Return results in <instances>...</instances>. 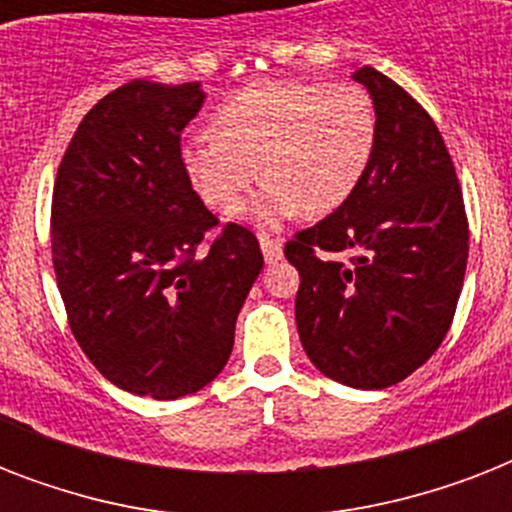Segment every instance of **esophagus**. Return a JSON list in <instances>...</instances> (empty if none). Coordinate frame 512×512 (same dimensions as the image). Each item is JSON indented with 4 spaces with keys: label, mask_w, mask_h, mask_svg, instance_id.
<instances>
[{
    "label": "esophagus",
    "mask_w": 512,
    "mask_h": 512,
    "mask_svg": "<svg viewBox=\"0 0 512 512\" xmlns=\"http://www.w3.org/2000/svg\"><path fill=\"white\" fill-rule=\"evenodd\" d=\"M260 249H263V257H265V263H276V260H281V241L279 239H273V236H260Z\"/></svg>",
    "instance_id": "34e87169"
}]
</instances>
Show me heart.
Wrapping results in <instances>:
<instances>
[{
	"instance_id": "1",
	"label": "heart",
	"mask_w": 512,
	"mask_h": 512,
	"mask_svg": "<svg viewBox=\"0 0 512 512\" xmlns=\"http://www.w3.org/2000/svg\"><path fill=\"white\" fill-rule=\"evenodd\" d=\"M374 146L377 108L364 87L263 82L217 111L212 135L185 143L183 167L212 207L233 204L263 172L260 193L231 217L276 228L297 209L327 215L342 207L364 180Z\"/></svg>"
}]
</instances>
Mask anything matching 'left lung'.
Wrapping results in <instances>:
<instances>
[{
  "label": "left lung",
  "instance_id": "obj_1",
  "mask_svg": "<svg viewBox=\"0 0 512 512\" xmlns=\"http://www.w3.org/2000/svg\"><path fill=\"white\" fill-rule=\"evenodd\" d=\"M353 79L377 108L372 164L350 199L287 241L284 255L300 273L295 319L313 366L380 390L420 369L452 327L468 217L428 111L372 66Z\"/></svg>",
  "mask_w": 512,
  "mask_h": 512
}]
</instances>
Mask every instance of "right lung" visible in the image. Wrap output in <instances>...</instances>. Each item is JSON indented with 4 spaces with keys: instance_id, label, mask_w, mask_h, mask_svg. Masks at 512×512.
I'll return each instance as SVG.
<instances>
[{
    "instance_id": "obj_1",
    "label": "right lung",
    "mask_w": 512,
    "mask_h": 512,
    "mask_svg": "<svg viewBox=\"0 0 512 512\" xmlns=\"http://www.w3.org/2000/svg\"><path fill=\"white\" fill-rule=\"evenodd\" d=\"M199 82L135 79L68 143L52 191V265L79 348L106 380L172 401L215 380L263 271L255 233L217 225L180 156Z\"/></svg>"
}]
</instances>
